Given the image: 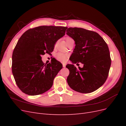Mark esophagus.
Listing matches in <instances>:
<instances>
[{"instance_id":"34e87169","label":"esophagus","mask_w":126,"mask_h":126,"mask_svg":"<svg viewBox=\"0 0 126 126\" xmlns=\"http://www.w3.org/2000/svg\"><path fill=\"white\" fill-rule=\"evenodd\" d=\"M63 68H65V67H66V64H65V63H63Z\"/></svg>"}]
</instances>
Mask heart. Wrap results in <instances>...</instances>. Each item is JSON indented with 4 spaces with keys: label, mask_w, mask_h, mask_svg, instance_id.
<instances>
[{
    "label": "heart",
    "mask_w": 126,
    "mask_h": 126,
    "mask_svg": "<svg viewBox=\"0 0 126 126\" xmlns=\"http://www.w3.org/2000/svg\"><path fill=\"white\" fill-rule=\"evenodd\" d=\"M72 39L71 38H70L69 37H67L66 38V40L67 43L68 41L72 40ZM68 56L66 54H63V53H62V52H59L56 55V59L60 61V62H64L67 60V59L68 58Z\"/></svg>",
    "instance_id": "b5f03b06"
}]
</instances>
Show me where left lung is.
Listing matches in <instances>:
<instances>
[{"label": "left lung", "instance_id": "obj_1", "mask_svg": "<svg viewBox=\"0 0 126 126\" xmlns=\"http://www.w3.org/2000/svg\"><path fill=\"white\" fill-rule=\"evenodd\" d=\"M66 32L76 44L69 58L72 64L66 66L69 70L68 84L77 92L92 93L104 85L108 77L111 62L108 45L98 33L93 31L71 27ZM79 62L84 66L77 69L73 63Z\"/></svg>", "mask_w": 126, "mask_h": 126}]
</instances>
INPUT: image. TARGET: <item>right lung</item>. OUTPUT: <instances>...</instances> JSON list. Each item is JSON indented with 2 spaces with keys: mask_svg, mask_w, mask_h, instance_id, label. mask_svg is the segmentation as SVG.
<instances>
[{
  "mask_svg": "<svg viewBox=\"0 0 126 126\" xmlns=\"http://www.w3.org/2000/svg\"><path fill=\"white\" fill-rule=\"evenodd\" d=\"M67 29L66 27L39 26L27 30L18 40L13 53L12 72L17 86L24 93L35 96L51 88L63 64L56 59L45 64L41 56L51 54Z\"/></svg>",
  "mask_w": 126,
  "mask_h": 126,
  "instance_id": "add662e5",
  "label": "right lung"
}]
</instances>
